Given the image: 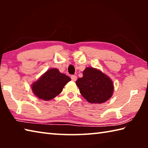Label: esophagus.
Returning <instances> with one entry per match:
<instances>
[{"instance_id": "34e87169", "label": "esophagus", "mask_w": 148, "mask_h": 148, "mask_svg": "<svg viewBox=\"0 0 148 148\" xmlns=\"http://www.w3.org/2000/svg\"><path fill=\"white\" fill-rule=\"evenodd\" d=\"M71 79H72V81H76V79H77L76 76H75V75H72V76H71Z\"/></svg>"}]
</instances>
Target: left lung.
<instances>
[{"label": "left lung", "mask_w": 148, "mask_h": 148, "mask_svg": "<svg viewBox=\"0 0 148 148\" xmlns=\"http://www.w3.org/2000/svg\"><path fill=\"white\" fill-rule=\"evenodd\" d=\"M81 95L90 103L101 104L111 98L114 84L110 77L99 70L88 67L83 77L76 82Z\"/></svg>", "instance_id": "1"}]
</instances>
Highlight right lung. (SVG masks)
Listing matches in <instances>:
<instances>
[{
  "label": "right lung",
  "instance_id": "right-lung-1",
  "mask_svg": "<svg viewBox=\"0 0 148 148\" xmlns=\"http://www.w3.org/2000/svg\"><path fill=\"white\" fill-rule=\"evenodd\" d=\"M71 80L58 69H51L32 84V90L39 99L49 101L61 93L64 86Z\"/></svg>",
  "mask_w": 148,
  "mask_h": 148
}]
</instances>
